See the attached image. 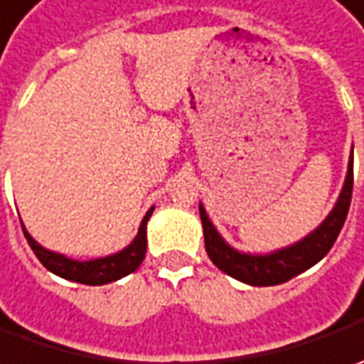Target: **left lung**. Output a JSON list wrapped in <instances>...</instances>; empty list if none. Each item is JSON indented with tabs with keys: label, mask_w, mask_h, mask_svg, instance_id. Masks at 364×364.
Returning a JSON list of instances; mask_svg holds the SVG:
<instances>
[{
	"label": "left lung",
	"mask_w": 364,
	"mask_h": 364,
	"mask_svg": "<svg viewBox=\"0 0 364 364\" xmlns=\"http://www.w3.org/2000/svg\"><path fill=\"white\" fill-rule=\"evenodd\" d=\"M350 196H353V154H350V161H348V172H346L343 192L326 220L298 243L289 245L286 249H277L267 255L241 253V251L232 249L231 245L225 243V239L218 235L215 225L206 215L204 206L200 204L198 208H200V220H203L206 253L220 272H225L243 284H249V286L284 284L287 279L296 277L298 273L310 269L314 263H318L328 253L330 247L334 245L338 232L343 229L344 220H346Z\"/></svg>",
	"instance_id": "obj_1"
}]
</instances>
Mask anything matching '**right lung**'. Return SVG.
Masks as SVG:
<instances>
[{"label":"right lung","instance_id":"add662e5","mask_svg":"<svg viewBox=\"0 0 364 364\" xmlns=\"http://www.w3.org/2000/svg\"><path fill=\"white\" fill-rule=\"evenodd\" d=\"M151 213H154V206L147 210L146 217L141 220L137 237L123 251L115 253V255H109V257L91 259V261H77V259H68L60 255V253L48 251L42 245L36 243L34 239L30 237V232L26 231V227H21V229H23V235H26L28 243L32 247V251L36 253V257L40 259V263L48 272L56 273L64 279L85 284V286H103V284H111V282H117L121 277L129 275L141 265L147 249L146 225L149 217H151Z\"/></svg>","mask_w":364,"mask_h":364}]
</instances>
